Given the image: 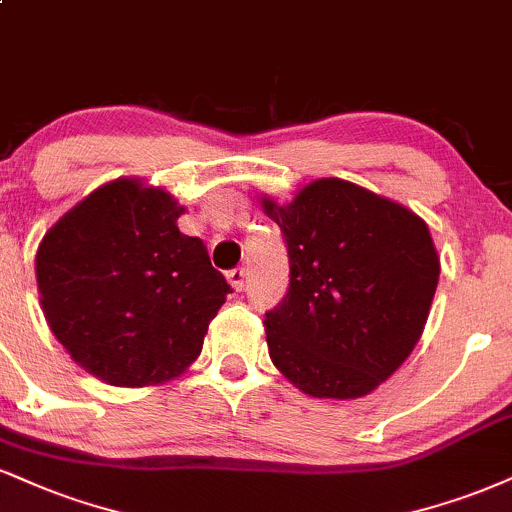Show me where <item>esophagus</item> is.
Instances as JSON below:
<instances>
[{"label": "esophagus", "mask_w": 512, "mask_h": 512, "mask_svg": "<svg viewBox=\"0 0 512 512\" xmlns=\"http://www.w3.org/2000/svg\"><path fill=\"white\" fill-rule=\"evenodd\" d=\"M226 279H229L233 291H243L245 281H248V274H245L243 267H238V269H231V272L226 274Z\"/></svg>", "instance_id": "1"}]
</instances>
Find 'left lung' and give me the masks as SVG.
I'll return each mask as SVG.
<instances>
[{"label": "left lung", "instance_id": "obj_1", "mask_svg": "<svg viewBox=\"0 0 512 512\" xmlns=\"http://www.w3.org/2000/svg\"><path fill=\"white\" fill-rule=\"evenodd\" d=\"M291 283L267 312L269 357L307 396L360 398L408 360L439 283L427 224L372 190L319 178L279 205Z\"/></svg>", "mask_w": 512, "mask_h": 512}]
</instances>
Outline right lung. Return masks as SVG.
I'll return each instance as SVG.
<instances>
[{"label":"right lung","instance_id":"obj_1","mask_svg":"<svg viewBox=\"0 0 512 512\" xmlns=\"http://www.w3.org/2000/svg\"><path fill=\"white\" fill-rule=\"evenodd\" d=\"M183 207L162 188L116 178L42 238L35 274L52 334L85 372L112 386L178 377L200 355L231 286Z\"/></svg>","mask_w":512,"mask_h":512}]
</instances>
